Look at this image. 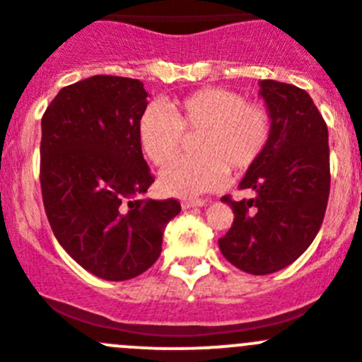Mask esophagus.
Listing matches in <instances>:
<instances>
[{"instance_id": "34e87169", "label": "esophagus", "mask_w": 362, "mask_h": 362, "mask_svg": "<svg viewBox=\"0 0 362 362\" xmlns=\"http://www.w3.org/2000/svg\"><path fill=\"white\" fill-rule=\"evenodd\" d=\"M206 205V199H184L182 202V209L187 210V209H194V206H205Z\"/></svg>"}]
</instances>
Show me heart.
<instances>
[{"mask_svg":"<svg viewBox=\"0 0 362 362\" xmlns=\"http://www.w3.org/2000/svg\"><path fill=\"white\" fill-rule=\"evenodd\" d=\"M185 134H196V156L173 160L160 171V187L168 194L196 196L219 187L231 173L249 170L265 152L272 134V118L258 104L224 88H205L166 110L150 104L138 122L143 152L157 166L180 152Z\"/></svg>","mask_w":362,"mask_h":362,"instance_id":"heart-1","label":"heart"}]
</instances>
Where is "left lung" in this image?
I'll list each match as a JSON object with an SVG mask.
<instances>
[{"mask_svg": "<svg viewBox=\"0 0 362 362\" xmlns=\"http://www.w3.org/2000/svg\"><path fill=\"white\" fill-rule=\"evenodd\" d=\"M258 95L272 118V134L238 184L255 196L221 199L235 219L219 238V249L237 269L263 276L288 267L315 240L327 209L331 173L327 125L308 92L263 79Z\"/></svg>", "mask_w": 362, "mask_h": 362, "instance_id": "obj_1", "label": "left lung"}]
</instances>
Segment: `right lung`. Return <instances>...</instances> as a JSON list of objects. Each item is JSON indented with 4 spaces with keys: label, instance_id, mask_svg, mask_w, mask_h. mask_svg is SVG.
Wrapping results in <instances>:
<instances>
[{
    "label": "right lung",
    "instance_id": "add662e5",
    "mask_svg": "<svg viewBox=\"0 0 362 362\" xmlns=\"http://www.w3.org/2000/svg\"><path fill=\"white\" fill-rule=\"evenodd\" d=\"M139 79L93 76L62 88L42 117L40 184L62 247L106 281L143 274L163 251L177 199L141 198L153 184L138 122Z\"/></svg>",
    "mask_w": 362,
    "mask_h": 362
}]
</instances>
